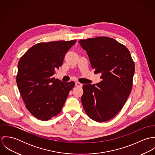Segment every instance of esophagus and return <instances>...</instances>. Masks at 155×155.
<instances>
[{
	"label": "esophagus",
	"mask_w": 155,
	"mask_h": 155,
	"mask_svg": "<svg viewBox=\"0 0 155 155\" xmlns=\"http://www.w3.org/2000/svg\"><path fill=\"white\" fill-rule=\"evenodd\" d=\"M75 85H76V87H82V84L79 83V82H76Z\"/></svg>",
	"instance_id": "obj_1"
}]
</instances>
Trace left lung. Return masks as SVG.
<instances>
[{"label":"left lung","mask_w":155,"mask_h":155,"mask_svg":"<svg viewBox=\"0 0 155 155\" xmlns=\"http://www.w3.org/2000/svg\"><path fill=\"white\" fill-rule=\"evenodd\" d=\"M79 43L87 51L94 73L102 74L100 83L84 85V109L96 122L110 120L122 109L133 87L135 64L130 52L109 37L81 39Z\"/></svg>","instance_id":"8db88e82"}]
</instances>
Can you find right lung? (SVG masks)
Instances as JSON below:
<instances>
[{"instance_id":"right-lung-1","label":"right lung","mask_w":155,"mask_h":155,"mask_svg":"<svg viewBox=\"0 0 155 155\" xmlns=\"http://www.w3.org/2000/svg\"><path fill=\"white\" fill-rule=\"evenodd\" d=\"M76 42L72 40L38 43L18 61V88L27 109L39 120L46 121L58 114L75 85L73 81L63 82L52 76Z\"/></svg>"}]
</instances>
